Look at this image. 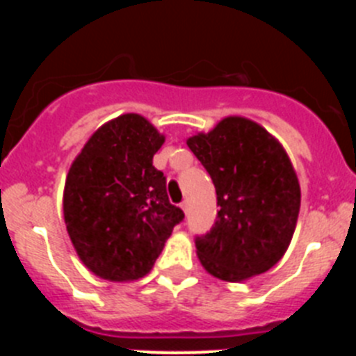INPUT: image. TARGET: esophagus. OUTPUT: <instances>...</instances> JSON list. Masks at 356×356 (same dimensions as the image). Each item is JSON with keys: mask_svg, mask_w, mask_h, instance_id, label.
<instances>
[{"mask_svg": "<svg viewBox=\"0 0 356 356\" xmlns=\"http://www.w3.org/2000/svg\"><path fill=\"white\" fill-rule=\"evenodd\" d=\"M181 210H184L185 213L188 212V201H184V203H181Z\"/></svg>", "mask_w": 356, "mask_h": 356, "instance_id": "1", "label": "esophagus"}]
</instances>
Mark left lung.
Wrapping results in <instances>:
<instances>
[{
  "instance_id": "8db88e82",
  "label": "left lung",
  "mask_w": 356,
  "mask_h": 356,
  "mask_svg": "<svg viewBox=\"0 0 356 356\" xmlns=\"http://www.w3.org/2000/svg\"><path fill=\"white\" fill-rule=\"evenodd\" d=\"M217 194L216 225L196 238L207 273L246 282L269 271L287 251L301 188L284 146L251 119L229 115L209 134L187 139Z\"/></svg>"
}]
</instances>
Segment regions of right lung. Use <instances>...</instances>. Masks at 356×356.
I'll return each mask as SVG.
<instances>
[{"label":"right lung","mask_w":356,"mask_h":356,"mask_svg":"<svg viewBox=\"0 0 356 356\" xmlns=\"http://www.w3.org/2000/svg\"><path fill=\"white\" fill-rule=\"evenodd\" d=\"M163 137L146 118L122 114L97 128L69 168L64 221L83 266L108 282L151 271L184 212L153 165Z\"/></svg>","instance_id":"1"}]
</instances>
